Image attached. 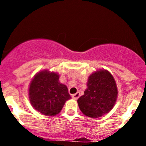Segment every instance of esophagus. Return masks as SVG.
I'll return each instance as SVG.
<instances>
[{
	"label": "esophagus",
	"instance_id": "obj_1",
	"mask_svg": "<svg viewBox=\"0 0 146 146\" xmlns=\"http://www.w3.org/2000/svg\"><path fill=\"white\" fill-rule=\"evenodd\" d=\"M80 92H77L74 94H72V97L74 99H77L80 97Z\"/></svg>",
	"mask_w": 146,
	"mask_h": 146
}]
</instances>
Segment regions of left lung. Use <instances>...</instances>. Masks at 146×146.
Segmentation results:
<instances>
[{
    "instance_id": "obj_1",
    "label": "left lung",
    "mask_w": 146,
    "mask_h": 146,
    "mask_svg": "<svg viewBox=\"0 0 146 146\" xmlns=\"http://www.w3.org/2000/svg\"><path fill=\"white\" fill-rule=\"evenodd\" d=\"M87 86L84 95L77 100L82 113L92 118L109 113L118 96L116 83L112 74L106 70L94 72L89 77Z\"/></svg>"
}]
</instances>
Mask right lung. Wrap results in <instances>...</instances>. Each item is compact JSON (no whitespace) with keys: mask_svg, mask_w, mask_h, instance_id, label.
Returning a JSON list of instances; mask_svg holds the SVG:
<instances>
[{"mask_svg":"<svg viewBox=\"0 0 146 146\" xmlns=\"http://www.w3.org/2000/svg\"><path fill=\"white\" fill-rule=\"evenodd\" d=\"M59 75L45 70L38 72L29 88V99L35 110L47 116L58 114L66 101L71 99L66 86L59 82Z\"/></svg>","mask_w":146,"mask_h":146,"instance_id":"right-lung-1","label":"right lung"}]
</instances>
